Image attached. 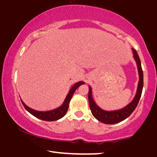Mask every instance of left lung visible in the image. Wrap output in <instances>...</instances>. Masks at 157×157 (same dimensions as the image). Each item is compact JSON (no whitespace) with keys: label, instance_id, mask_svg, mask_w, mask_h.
I'll use <instances>...</instances> for the list:
<instances>
[{"label":"left lung","instance_id":"left-lung-1","mask_svg":"<svg viewBox=\"0 0 157 157\" xmlns=\"http://www.w3.org/2000/svg\"><path fill=\"white\" fill-rule=\"evenodd\" d=\"M134 58L136 60L137 68H138L139 75V81L137 87L136 94L134 97V99L131 103L128 104L127 106L123 109H119L115 111H105L101 109L93 100L92 97V88L89 86V92H88V100L90 104V108L91 109L92 114L96 119L100 122L105 123V124H115V123H119L122 121L127 119L130 114L132 113L133 111L136 108L138 103L141 98L143 87H144V74L141 67V60H140L139 56L137 54L136 51L134 49H132Z\"/></svg>","mask_w":157,"mask_h":157}]
</instances>
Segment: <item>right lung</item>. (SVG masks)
I'll use <instances>...</instances> for the list:
<instances>
[{"mask_svg": "<svg viewBox=\"0 0 157 157\" xmlns=\"http://www.w3.org/2000/svg\"><path fill=\"white\" fill-rule=\"evenodd\" d=\"M84 83H85L83 81H79L78 83L74 84V86L71 87V88L70 89V92H69L67 94V97H66L64 102L62 104V105L59 107V108L56 109H53V110H49L47 112L36 111L29 108L28 106H27L23 102L22 100L21 102L23 103V105L26 110L27 112H29L30 114L33 115V116H34L35 117H36L39 119L46 121H56L61 119L62 117L65 116V114H66V112H67L69 108V103H70V101L71 97H72V95L74 94V92H75V90L78 88L79 86Z\"/></svg>", "mask_w": 157, "mask_h": 157, "instance_id": "obj_1", "label": "right lung"}]
</instances>
